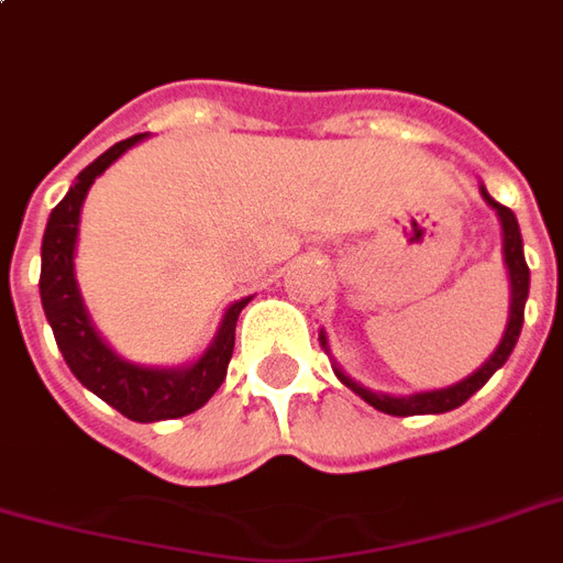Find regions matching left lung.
Wrapping results in <instances>:
<instances>
[{"instance_id": "obj_1", "label": "left lung", "mask_w": 563, "mask_h": 563, "mask_svg": "<svg viewBox=\"0 0 563 563\" xmlns=\"http://www.w3.org/2000/svg\"><path fill=\"white\" fill-rule=\"evenodd\" d=\"M483 199L495 208V214L501 220L504 229V262H507V271H510V319H507V331H504L501 343L495 349L489 361L472 373L468 378H462L456 385L441 387V390H423V394H411V397H390V394H376L369 387L357 385L355 378H349L343 369H334L336 378L343 382L345 387H352L357 397L369 402L373 409L385 411V415H394V418H409V415H441V411L460 409L462 402L468 397H474L489 378H493L495 369H501L504 361L514 352L516 340H519V331H522V322H526V301H528V283H531V274H528L526 253H522V235H519V223H516L514 211L507 206H498L486 190L481 187ZM322 345L328 349V340L324 334L319 336Z\"/></svg>"}]
</instances>
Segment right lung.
<instances>
[{"label": "right lung", "instance_id": "obj_1", "mask_svg": "<svg viewBox=\"0 0 563 563\" xmlns=\"http://www.w3.org/2000/svg\"><path fill=\"white\" fill-rule=\"evenodd\" d=\"M140 140H143V133L128 136L122 143L107 148L98 161H91L82 169L65 199L53 208L47 229H44V244H41L37 286H41V303H44L56 345H59L65 364L70 366V373L80 378V385L89 387L91 394L101 397L107 406L122 411L124 418L136 420V423H154V420L185 418L190 411L202 409L208 399L214 397V390L227 378L229 357L235 349V322L250 298H241L229 307L206 355L199 357L197 364L181 366V369L136 366L115 355L98 336L86 307H82L77 277H74L80 208L95 178Z\"/></svg>", "mask_w": 563, "mask_h": 563}]
</instances>
